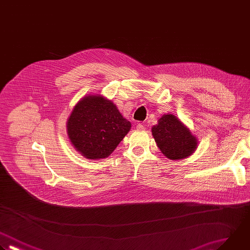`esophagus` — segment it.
Here are the masks:
<instances>
[{
    "instance_id": "34e87169",
    "label": "esophagus",
    "mask_w": 250,
    "mask_h": 250,
    "mask_svg": "<svg viewBox=\"0 0 250 250\" xmlns=\"http://www.w3.org/2000/svg\"><path fill=\"white\" fill-rule=\"evenodd\" d=\"M137 130L138 131H144V130H146V126L145 125H143L142 123H139L138 125H137Z\"/></svg>"
}]
</instances>
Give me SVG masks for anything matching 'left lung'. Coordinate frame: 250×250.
Masks as SVG:
<instances>
[{
    "label": "left lung",
    "mask_w": 250,
    "mask_h": 250,
    "mask_svg": "<svg viewBox=\"0 0 250 250\" xmlns=\"http://www.w3.org/2000/svg\"><path fill=\"white\" fill-rule=\"evenodd\" d=\"M151 132L161 152L171 160L186 158L196 148L195 137L172 114L163 115Z\"/></svg>",
    "instance_id": "8db88e82"
}]
</instances>
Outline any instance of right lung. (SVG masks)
I'll list each match as a JSON object with an SVG mask.
<instances>
[{
    "label": "right lung",
    "mask_w": 250,
    "mask_h": 250,
    "mask_svg": "<svg viewBox=\"0 0 250 250\" xmlns=\"http://www.w3.org/2000/svg\"><path fill=\"white\" fill-rule=\"evenodd\" d=\"M130 129L117 107L101 96L83 98L67 121L70 142L88 159L107 157Z\"/></svg>",
    "instance_id": "1"
}]
</instances>
